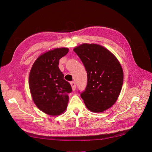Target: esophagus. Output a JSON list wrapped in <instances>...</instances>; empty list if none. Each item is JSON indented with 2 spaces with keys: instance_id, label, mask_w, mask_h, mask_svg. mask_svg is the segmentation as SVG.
<instances>
[{
  "instance_id": "obj_1",
  "label": "esophagus",
  "mask_w": 152,
  "mask_h": 152,
  "mask_svg": "<svg viewBox=\"0 0 152 152\" xmlns=\"http://www.w3.org/2000/svg\"><path fill=\"white\" fill-rule=\"evenodd\" d=\"M71 85L72 88V91H75L76 90V83L74 82V81H71Z\"/></svg>"
}]
</instances>
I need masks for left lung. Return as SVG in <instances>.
<instances>
[{"instance_id": "obj_1", "label": "left lung", "mask_w": 152, "mask_h": 152, "mask_svg": "<svg viewBox=\"0 0 152 152\" xmlns=\"http://www.w3.org/2000/svg\"><path fill=\"white\" fill-rule=\"evenodd\" d=\"M87 73V85L80 94L89 110L102 112L115 103L121 90L123 72L110 50L94 44H83L74 49Z\"/></svg>"}]
</instances>
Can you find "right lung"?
Segmentation results:
<instances>
[{
	"instance_id": "add662e5",
	"label": "right lung",
	"mask_w": 152,
	"mask_h": 152,
	"mask_svg": "<svg viewBox=\"0 0 152 152\" xmlns=\"http://www.w3.org/2000/svg\"><path fill=\"white\" fill-rule=\"evenodd\" d=\"M69 52L56 48L41 54L33 64L29 76V86L34 104L44 113L58 115L66 110L71 85L64 79L59 60Z\"/></svg>"
}]
</instances>
